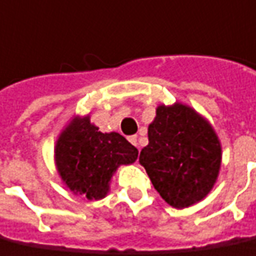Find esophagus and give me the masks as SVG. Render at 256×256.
I'll return each mask as SVG.
<instances>
[{"mask_svg": "<svg viewBox=\"0 0 256 256\" xmlns=\"http://www.w3.org/2000/svg\"><path fill=\"white\" fill-rule=\"evenodd\" d=\"M128 141L133 144L134 146H138V141H137V136H132V137H128Z\"/></svg>", "mask_w": 256, "mask_h": 256, "instance_id": "obj_1", "label": "esophagus"}]
</instances>
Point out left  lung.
<instances>
[{
  "mask_svg": "<svg viewBox=\"0 0 256 256\" xmlns=\"http://www.w3.org/2000/svg\"><path fill=\"white\" fill-rule=\"evenodd\" d=\"M140 154L152 184L168 205L184 209L205 200L221 168V142L212 123L175 102L158 104Z\"/></svg>",
  "mask_w": 256,
  "mask_h": 256,
  "instance_id": "1",
  "label": "left lung"
}]
</instances>
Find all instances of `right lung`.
<instances>
[{"mask_svg":"<svg viewBox=\"0 0 256 256\" xmlns=\"http://www.w3.org/2000/svg\"><path fill=\"white\" fill-rule=\"evenodd\" d=\"M137 157V148L116 132H99L90 114L73 115L54 146V162L62 183L73 194L90 200H103L116 170L133 164Z\"/></svg>","mask_w":256,"mask_h":256,"instance_id":"1","label":"right lung"}]
</instances>
